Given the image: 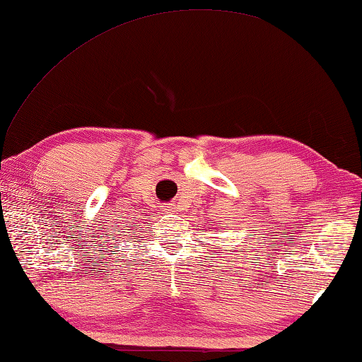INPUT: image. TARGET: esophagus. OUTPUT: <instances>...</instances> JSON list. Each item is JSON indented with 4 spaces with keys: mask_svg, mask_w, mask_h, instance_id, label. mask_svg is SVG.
I'll return each mask as SVG.
<instances>
[{
    "mask_svg": "<svg viewBox=\"0 0 362 362\" xmlns=\"http://www.w3.org/2000/svg\"><path fill=\"white\" fill-rule=\"evenodd\" d=\"M175 209H177L175 203H168V204L163 206V211H165V212H174Z\"/></svg>",
    "mask_w": 362,
    "mask_h": 362,
    "instance_id": "esophagus-1",
    "label": "esophagus"
}]
</instances>
